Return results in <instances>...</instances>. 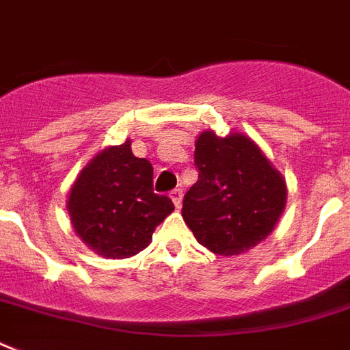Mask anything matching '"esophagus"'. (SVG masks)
Listing matches in <instances>:
<instances>
[{
	"label": "esophagus",
	"instance_id": "34e87169",
	"mask_svg": "<svg viewBox=\"0 0 350 350\" xmlns=\"http://www.w3.org/2000/svg\"><path fill=\"white\" fill-rule=\"evenodd\" d=\"M170 198H172V202H174L176 208H181V200H183V191L181 189H174V191L170 192Z\"/></svg>",
	"mask_w": 350,
	"mask_h": 350
}]
</instances>
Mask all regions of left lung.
<instances>
[{"label":"left lung","mask_w":350,"mask_h":350,"mask_svg":"<svg viewBox=\"0 0 350 350\" xmlns=\"http://www.w3.org/2000/svg\"><path fill=\"white\" fill-rule=\"evenodd\" d=\"M194 165L198 181L183 198L181 216L203 247L236 256L272 232L285 208L287 185L250 137L202 132Z\"/></svg>","instance_id":"8db88e82"}]
</instances>
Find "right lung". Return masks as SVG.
<instances>
[{
	"instance_id": "right-lung-1",
	"label": "right lung",
	"mask_w": 350,
	"mask_h": 350,
	"mask_svg": "<svg viewBox=\"0 0 350 350\" xmlns=\"http://www.w3.org/2000/svg\"><path fill=\"white\" fill-rule=\"evenodd\" d=\"M67 211L79 238L103 258H129L150 243L154 229L174 211L152 189V165L132 154L131 142L109 147L79 172Z\"/></svg>"
}]
</instances>
